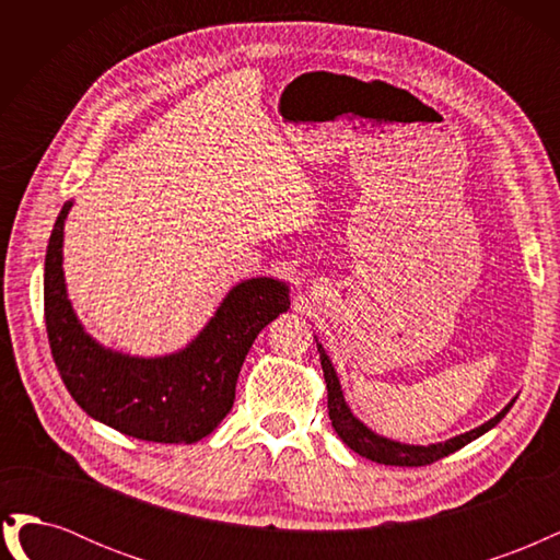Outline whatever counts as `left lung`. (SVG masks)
Masks as SVG:
<instances>
[{"label":"left lung","mask_w":560,"mask_h":560,"mask_svg":"<svg viewBox=\"0 0 560 560\" xmlns=\"http://www.w3.org/2000/svg\"><path fill=\"white\" fill-rule=\"evenodd\" d=\"M317 341V336H315ZM317 352H319V364L322 371H325V383H327V409H329V420L331 428L336 430V434L341 436V442L352 448L354 453H360L366 460H374L381 465H397V467H422V465H432L442 457L455 453L457 448L467 446L474 439H479L481 434H486L488 430H493L498 422L506 416V411L512 409V404L516 401V397L504 406V409L493 416L490 420H486L483 425L474 428L465 434H457L453 439H446V442H436V444H428V446H416V444H401L395 442V439H387L378 432H374L371 428H366L364 422L350 411V406L343 397L341 389V381L336 376V369L329 360V354L322 348V343L317 341Z\"/></svg>","instance_id":"8db88e82"}]
</instances>
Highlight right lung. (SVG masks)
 <instances>
[{"label": "right lung", "mask_w": 560, "mask_h": 560, "mask_svg": "<svg viewBox=\"0 0 560 560\" xmlns=\"http://www.w3.org/2000/svg\"><path fill=\"white\" fill-rule=\"evenodd\" d=\"M70 210L67 200L44 264L46 331L65 387L93 420L121 434L156 444L200 442L231 411L254 338L290 308V284L266 276L241 280L208 325L171 354L140 358L107 348L83 329L67 299L62 241Z\"/></svg>", "instance_id": "1"}]
</instances>
